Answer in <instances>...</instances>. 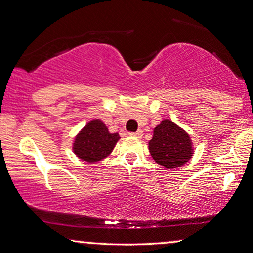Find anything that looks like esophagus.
Listing matches in <instances>:
<instances>
[{
    "instance_id": "1",
    "label": "esophagus",
    "mask_w": 253,
    "mask_h": 253,
    "mask_svg": "<svg viewBox=\"0 0 253 253\" xmlns=\"http://www.w3.org/2000/svg\"><path fill=\"white\" fill-rule=\"evenodd\" d=\"M129 135L130 136H135V137H142L143 132L140 129V130H137V132H135V133H129Z\"/></svg>"
}]
</instances>
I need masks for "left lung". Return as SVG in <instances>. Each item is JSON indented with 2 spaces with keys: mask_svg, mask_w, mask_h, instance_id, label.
<instances>
[{
  "mask_svg": "<svg viewBox=\"0 0 253 253\" xmlns=\"http://www.w3.org/2000/svg\"><path fill=\"white\" fill-rule=\"evenodd\" d=\"M148 147L154 161L167 169L183 167L194 151L188 133L170 119L162 120L155 127Z\"/></svg>",
  "mask_w": 253,
  "mask_h": 253,
  "instance_id": "8db88e82",
  "label": "left lung"
}]
</instances>
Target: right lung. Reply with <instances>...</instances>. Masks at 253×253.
<instances>
[{
  "label": "right lung",
  "instance_id": "right-lung-1",
  "mask_svg": "<svg viewBox=\"0 0 253 253\" xmlns=\"http://www.w3.org/2000/svg\"><path fill=\"white\" fill-rule=\"evenodd\" d=\"M119 139V134L110 133L102 120L93 119L75 136L73 151L80 160L92 164L109 156Z\"/></svg>",
  "mask_w": 253,
  "mask_h": 253
}]
</instances>
